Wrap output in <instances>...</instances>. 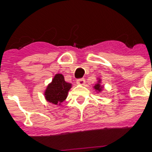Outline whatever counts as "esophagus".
I'll return each instance as SVG.
<instances>
[{
    "label": "esophagus",
    "instance_id": "34e87169",
    "mask_svg": "<svg viewBox=\"0 0 152 152\" xmlns=\"http://www.w3.org/2000/svg\"><path fill=\"white\" fill-rule=\"evenodd\" d=\"M86 83L85 80L84 78H81V79H79V80H77V84H79V85H84Z\"/></svg>",
    "mask_w": 152,
    "mask_h": 152
}]
</instances>
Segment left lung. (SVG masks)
I'll return each mask as SVG.
<instances>
[{
	"mask_svg": "<svg viewBox=\"0 0 152 152\" xmlns=\"http://www.w3.org/2000/svg\"><path fill=\"white\" fill-rule=\"evenodd\" d=\"M98 81L94 86V88L95 89V91H96L97 93L99 92H101L103 89V86L101 85V79L100 78H98Z\"/></svg>",
	"mask_w": 152,
	"mask_h": 152,
	"instance_id": "left-lung-1",
	"label": "left lung"
}]
</instances>
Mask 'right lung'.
Wrapping results in <instances>:
<instances>
[{
  "label": "right lung",
  "instance_id": "right-lung-1",
  "mask_svg": "<svg viewBox=\"0 0 152 152\" xmlns=\"http://www.w3.org/2000/svg\"><path fill=\"white\" fill-rule=\"evenodd\" d=\"M72 85V84L64 80V76L61 74H56L44 93L45 100L52 104L60 106L66 100Z\"/></svg>",
  "mask_w": 152,
  "mask_h": 152
}]
</instances>
